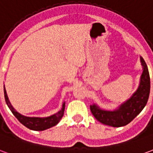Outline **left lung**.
Instances as JSON below:
<instances>
[{"label":"left lung","instance_id":"obj_1","mask_svg":"<svg viewBox=\"0 0 153 153\" xmlns=\"http://www.w3.org/2000/svg\"><path fill=\"white\" fill-rule=\"evenodd\" d=\"M140 62L143 66V73L140 86L130 99L114 111L101 109L95 104L90 105L93 116L100 123L114 127L123 126L131 123L145 107L150 93V77L148 66L142 56H140Z\"/></svg>","mask_w":153,"mask_h":153}]
</instances>
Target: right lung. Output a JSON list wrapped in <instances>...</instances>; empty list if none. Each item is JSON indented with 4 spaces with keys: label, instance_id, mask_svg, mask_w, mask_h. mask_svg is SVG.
<instances>
[{
    "label": "right lung",
    "instance_id": "obj_1",
    "mask_svg": "<svg viewBox=\"0 0 153 153\" xmlns=\"http://www.w3.org/2000/svg\"><path fill=\"white\" fill-rule=\"evenodd\" d=\"M4 94L5 102L7 104L8 107L10 108L11 112L16 117V118L19 120L22 125H24L26 127H27L30 130L32 131H45L48 128H51L54 126H56L59 123L60 120L62 119V116L64 114V110H65V102L62 105V109L58 111L56 114L51 115L47 117H26L23 116L13 108V107L10 104L9 98H8L6 90L4 87Z\"/></svg>",
    "mask_w": 153,
    "mask_h": 153
}]
</instances>
